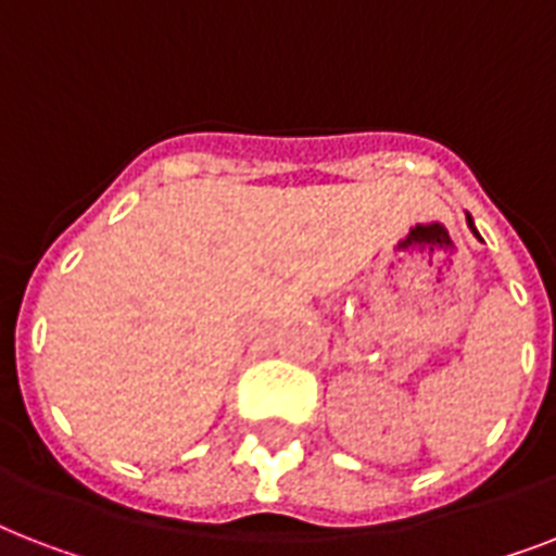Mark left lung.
I'll return each mask as SVG.
<instances>
[{
    "label": "left lung",
    "mask_w": 556,
    "mask_h": 556,
    "mask_svg": "<svg viewBox=\"0 0 556 556\" xmlns=\"http://www.w3.org/2000/svg\"><path fill=\"white\" fill-rule=\"evenodd\" d=\"M467 222H470V218H467ZM470 227H473V222H470ZM473 233H476V227H473Z\"/></svg>",
    "instance_id": "8db88e82"
}]
</instances>
